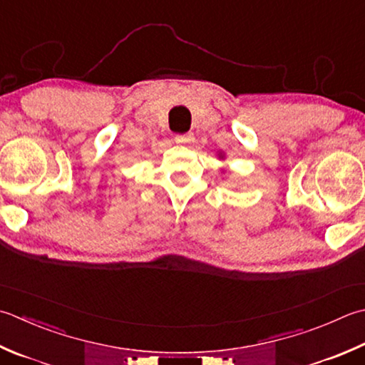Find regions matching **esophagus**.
Instances as JSON below:
<instances>
[{
  "label": "esophagus",
  "instance_id": "1",
  "mask_svg": "<svg viewBox=\"0 0 365 365\" xmlns=\"http://www.w3.org/2000/svg\"><path fill=\"white\" fill-rule=\"evenodd\" d=\"M195 139L192 138L191 133H187V134H177L175 135V142L177 144H190V142Z\"/></svg>",
  "mask_w": 365,
  "mask_h": 365
}]
</instances>
